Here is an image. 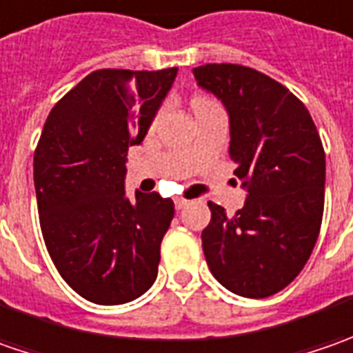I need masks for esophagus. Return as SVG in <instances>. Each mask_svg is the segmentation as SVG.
Wrapping results in <instances>:
<instances>
[{
    "label": "esophagus",
    "mask_w": 353,
    "mask_h": 353,
    "mask_svg": "<svg viewBox=\"0 0 353 353\" xmlns=\"http://www.w3.org/2000/svg\"><path fill=\"white\" fill-rule=\"evenodd\" d=\"M188 206V200H184V198H174V208L176 210H183Z\"/></svg>",
    "instance_id": "1"
}]
</instances>
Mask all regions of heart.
I'll use <instances>...</instances> for the list:
<instances>
[{
    "label": "heart",
    "instance_id": "obj_1",
    "mask_svg": "<svg viewBox=\"0 0 353 353\" xmlns=\"http://www.w3.org/2000/svg\"><path fill=\"white\" fill-rule=\"evenodd\" d=\"M210 102V100H206V98H196V100H194V105H200V103H208Z\"/></svg>",
    "mask_w": 353,
    "mask_h": 353
}]
</instances>
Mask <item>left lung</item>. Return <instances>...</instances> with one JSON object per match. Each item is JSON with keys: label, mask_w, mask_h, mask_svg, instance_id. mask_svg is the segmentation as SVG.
Instances as JSON below:
<instances>
[{"label": "left lung", "mask_w": 353, "mask_h": 353, "mask_svg": "<svg viewBox=\"0 0 353 353\" xmlns=\"http://www.w3.org/2000/svg\"><path fill=\"white\" fill-rule=\"evenodd\" d=\"M230 117V157L248 192L234 216L208 202L202 250L228 291L265 299L283 291L308 261L324 210L326 157L312 117L292 92L239 64L192 68Z\"/></svg>", "instance_id": "1"}]
</instances>
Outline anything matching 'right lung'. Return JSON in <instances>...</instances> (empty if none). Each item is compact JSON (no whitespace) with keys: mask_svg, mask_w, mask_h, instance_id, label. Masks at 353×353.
<instances>
[{"mask_svg":"<svg viewBox=\"0 0 353 353\" xmlns=\"http://www.w3.org/2000/svg\"><path fill=\"white\" fill-rule=\"evenodd\" d=\"M179 68L96 70L48 114L34 151L41 230L61 277L96 305H123L155 283L174 216L159 192L125 194L139 145Z\"/></svg>","mask_w":353,"mask_h":353,"instance_id":"right-lung-1","label":"right lung"}]
</instances>
